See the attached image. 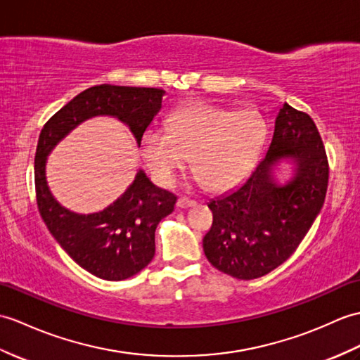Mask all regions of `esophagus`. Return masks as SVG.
Listing matches in <instances>:
<instances>
[{"label": "esophagus", "mask_w": 360, "mask_h": 360, "mask_svg": "<svg viewBox=\"0 0 360 360\" xmlns=\"http://www.w3.org/2000/svg\"><path fill=\"white\" fill-rule=\"evenodd\" d=\"M176 205L179 208H188V207H195L196 205V200L193 199H188V198H179L176 200Z\"/></svg>", "instance_id": "obj_1"}]
</instances>
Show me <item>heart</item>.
Returning <instances> with one entry per match:
<instances>
[{
    "instance_id": "heart-1",
    "label": "heart",
    "mask_w": 360,
    "mask_h": 360,
    "mask_svg": "<svg viewBox=\"0 0 360 360\" xmlns=\"http://www.w3.org/2000/svg\"><path fill=\"white\" fill-rule=\"evenodd\" d=\"M165 124V131L148 129L141 141L142 158L164 187L188 156L196 184L212 191L230 190L253 169L269 135L253 108L236 112L204 103L178 107Z\"/></svg>"
}]
</instances>
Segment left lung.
I'll return each mask as SVG.
<instances>
[{
  "label": "left lung",
  "mask_w": 360,
  "mask_h": 360,
  "mask_svg": "<svg viewBox=\"0 0 360 360\" xmlns=\"http://www.w3.org/2000/svg\"><path fill=\"white\" fill-rule=\"evenodd\" d=\"M290 165L285 181L275 176ZM328 161L314 121L283 103L266 153L235 190L212 199L204 253L214 269L250 281L273 271L293 255L321 213Z\"/></svg>",
  "instance_id": "obj_1"
}]
</instances>
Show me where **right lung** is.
Masks as SVG:
<instances>
[{
    "instance_id": "right-lung-1",
    "label": "right lung",
    "mask_w": 360,
    "mask_h": 360,
    "mask_svg": "<svg viewBox=\"0 0 360 360\" xmlns=\"http://www.w3.org/2000/svg\"><path fill=\"white\" fill-rule=\"evenodd\" d=\"M165 90L101 84L67 103L39 133L35 188L41 218L64 252L90 274L105 281L131 278L152 262L155 230L169 216L176 196L156 187L138 170L127 190L101 212L81 214L61 205L49 188L47 156L79 124L96 116L124 122L141 147L142 135L162 107Z\"/></svg>"
}]
</instances>
